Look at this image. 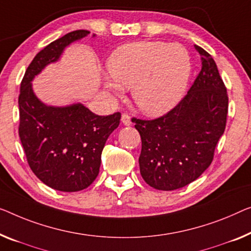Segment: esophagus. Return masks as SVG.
Wrapping results in <instances>:
<instances>
[{"mask_svg":"<svg viewBox=\"0 0 251 251\" xmlns=\"http://www.w3.org/2000/svg\"><path fill=\"white\" fill-rule=\"evenodd\" d=\"M122 123L124 124L125 126H129L130 124H132V121H130V117L127 114H123L122 115Z\"/></svg>","mask_w":251,"mask_h":251,"instance_id":"obj_1","label":"esophagus"}]
</instances>
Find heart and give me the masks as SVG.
Listing matches in <instances>:
<instances>
[{"mask_svg": "<svg viewBox=\"0 0 251 251\" xmlns=\"http://www.w3.org/2000/svg\"><path fill=\"white\" fill-rule=\"evenodd\" d=\"M107 67L113 77L103 81L108 91L122 97L124 87H130L134 102L143 113L161 116L184 97L192 62L180 44L136 42L115 50Z\"/></svg>", "mask_w": 251, "mask_h": 251, "instance_id": "b5f03b06", "label": "heart"}]
</instances>
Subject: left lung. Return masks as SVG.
<instances>
[{
    "label": "left lung",
    "instance_id": "1",
    "mask_svg": "<svg viewBox=\"0 0 251 251\" xmlns=\"http://www.w3.org/2000/svg\"><path fill=\"white\" fill-rule=\"evenodd\" d=\"M195 50L201 70L184 99L162 117L132 119L142 140L141 175L159 190L182 188L196 180L212 163L226 129V88L212 56L197 45Z\"/></svg>",
    "mask_w": 251,
    "mask_h": 251
}]
</instances>
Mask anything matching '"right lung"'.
<instances>
[{
	"label": "right lung",
	"mask_w": 251,
	"mask_h": 251,
	"mask_svg": "<svg viewBox=\"0 0 251 251\" xmlns=\"http://www.w3.org/2000/svg\"><path fill=\"white\" fill-rule=\"evenodd\" d=\"M89 33L75 30L45 47L30 63L20 85L19 136L28 163L45 185L61 192H78L95 181L103 147L118 127L121 113L98 116L80 102L48 106L35 95L31 82L57 62L67 46Z\"/></svg>",
	"instance_id": "obj_1"
}]
</instances>
